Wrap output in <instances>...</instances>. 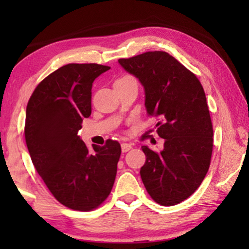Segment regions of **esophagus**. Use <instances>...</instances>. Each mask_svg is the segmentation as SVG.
<instances>
[{
	"label": "esophagus",
	"mask_w": 249,
	"mask_h": 249,
	"mask_svg": "<svg viewBox=\"0 0 249 249\" xmlns=\"http://www.w3.org/2000/svg\"><path fill=\"white\" fill-rule=\"evenodd\" d=\"M131 149V145L130 144H127V142H122L121 144V151L122 153H125L128 151H130Z\"/></svg>",
	"instance_id": "1"
}]
</instances>
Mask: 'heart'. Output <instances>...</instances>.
<instances>
[{
  "label": "heart",
  "instance_id": "1",
  "mask_svg": "<svg viewBox=\"0 0 249 249\" xmlns=\"http://www.w3.org/2000/svg\"><path fill=\"white\" fill-rule=\"evenodd\" d=\"M122 78H128V76H125V77H122ZM122 78H120V79H122Z\"/></svg>",
  "mask_w": 249,
  "mask_h": 249
}]
</instances>
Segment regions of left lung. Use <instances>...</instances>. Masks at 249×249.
<instances>
[{"label": "left lung", "instance_id": "1", "mask_svg": "<svg viewBox=\"0 0 249 249\" xmlns=\"http://www.w3.org/2000/svg\"><path fill=\"white\" fill-rule=\"evenodd\" d=\"M120 66L141 81L147 114L159 118L164 139L160 153L142 146L141 177L156 203L172 206L195 193L209 171L213 127L199 80L169 53L146 52L120 59Z\"/></svg>", "mask_w": 249, "mask_h": 249}]
</instances>
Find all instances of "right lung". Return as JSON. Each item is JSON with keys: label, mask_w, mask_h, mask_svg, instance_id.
<instances>
[{"label": "right lung", "mask_w": 249, "mask_h": 249, "mask_svg": "<svg viewBox=\"0 0 249 249\" xmlns=\"http://www.w3.org/2000/svg\"><path fill=\"white\" fill-rule=\"evenodd\" d=\"M110 67L70 63L35 88L26 110L25 138L36 171L52 195L71 210L91 211L113 187L121 146L108 139L89 152L78 136L91 113V87Z\"/></svg>", "instance_id": "1"}]
</instances>
